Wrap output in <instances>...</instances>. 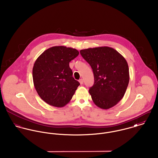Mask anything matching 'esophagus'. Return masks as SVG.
<instances>
[{
	"label": "esophagus",
	"mask_w": 158,
	"mask_h": 158,
	"mask_svg": "<svg viewBox=\"0 0 158 158\" xmlns=\"http://www.w3.org/2000/svg\"><path fill=\"white\" fill-rule=\"evenodd\" d=\"M79 82H80V85H83V79H80V80H79Z\"/></svg>",
	"instance_id": "esophagus-1"
}]
</instances>
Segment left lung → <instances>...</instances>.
<instances>
[{
  "instance_id": "1",
  "label": "left lung",
  "mask_w": 158,
  "mask_h": 158,
  "mask_svg": "<svg viewBox=\"0 0 158 158\" xmlns=\"http://www.w3.org/2000/svg\"><path fill=\"white\" fill-rule=\"evenodd\" d=\"M83 58L92 69L94 83L89 92L96 106L108 110L123 97L129 80V68L125 58L110 47L80 50Z\"/></svg>"
}]
</instances>
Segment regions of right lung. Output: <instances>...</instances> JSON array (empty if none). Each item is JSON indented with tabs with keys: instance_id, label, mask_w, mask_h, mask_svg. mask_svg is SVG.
Segmentation results:
<instances>
[{
	"instance_id": "obj_1",
	"label": "right lung",
	"mask_w": 158,
	"mask_h": 158,
	"mask_svg": "<svg viewBox=\"0 0 158 158\" xmlns=\"http://www.w3.org/2000/svg\"><path fill=\"white\" fill-rule=\"evenodd\" d=\"M78 54L75 48L54 46L45 50L35 61L32 73L34 86L39 96L49 105L64 106L80 85L69 67V62Z\"/></svg>"
}]
</instances>
